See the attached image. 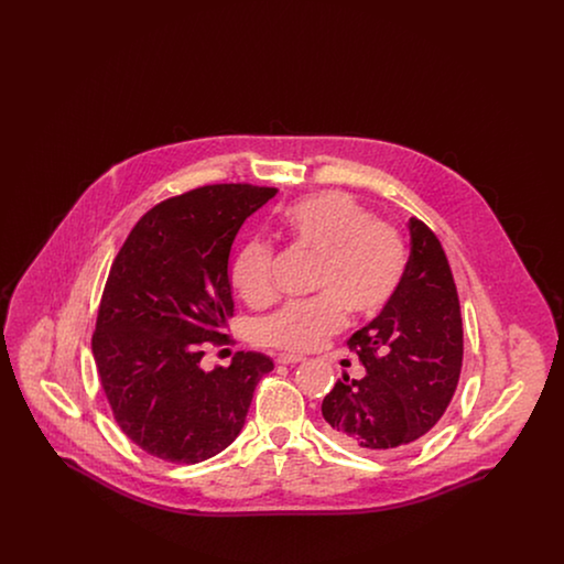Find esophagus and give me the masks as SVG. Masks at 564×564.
Listing matches in <instances>:
<instances>
[{
	"label": "esophagus",
	"instance_id": "esophagus-1",
	"mask_svg": "<svg viewBox=\"0 0 564 564\" xmlns=\"http://www.w3.org/2000/svg\"><path fill=\"white\" fill-rule=\"evenodd\" d=\"M304 357L302 355H294V352H281L276 355V364H283V366H290V364H302Z\"/></svg>",
	"mask_w": 564,
	"mask_h": 564
}]
</instances>
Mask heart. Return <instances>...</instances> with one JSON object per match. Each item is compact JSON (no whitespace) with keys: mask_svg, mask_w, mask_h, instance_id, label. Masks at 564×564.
<instances>
[{"mask_svg":"<svg viewBox=\"0 0 564 564\" xmlns=\"http://www.w3.org/2000/svg\"><path fill=\"white\" fill-rule=\"evenodd\" d=\"M295 247L317 258L313 300L290 302L253 325V338L274 349L304 352L322 347L355 317H375L402 288L408 249L402 232L378 221L347 192H319L283 214ZM232 283L253 306L276 295L274 249L262 239L245 242L232 264Z\"/></svg>","mask_w":564,"mask_h":564,"instance_id":"heart-1","label":"heart"}]
</instances>
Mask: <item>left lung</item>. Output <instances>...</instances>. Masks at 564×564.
Segmentation results:
<instances>
[{
  "mask_svg": "<svg viewBox=\"0 0 564 564\" xmlns=\"http://www.w3.org/2000/svg\"><path fill=\"white\" fill-rule=\"evenodd\" d=\"M402 288L347 345L366 376L338 378L322 403L323 430L370 455L398 453L444 416L463 366V322L453 270L430 226L410 217Z\"/></svg>",
  "mask_w": 564,
  "mask_h": 564,
  "instance_id": "obj_1",
  "label": "left lung"
}]
</instances>
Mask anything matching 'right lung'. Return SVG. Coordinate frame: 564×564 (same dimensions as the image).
<instances>
[{"label":"right lung","instance_id":"add662e5","mask_svg":"<svg viewBox=\"0 0 564 564\" xmlns=\"http://www.w3.org/2000/svg\"><path fill=\"white\" fill-rule=\"evenodd\" d=\"M276 188L215 184L152 207L120 247L101 295L93 355L122 433L148 455L200 463L235 442L260 378L262 352L203 370L235 311L228 258L242 221Z\"/></svg>","mask_w":564,"mask_h":564}]
</instances>
